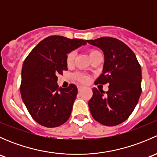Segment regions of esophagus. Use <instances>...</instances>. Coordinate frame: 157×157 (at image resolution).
I'll list each match as a JSON object with an SVG mask.
<instances>
[{"label":"esophagus","mask_w":157,"mask_h":157,"mask_svg":"<svg viewBox=\"0 0 157 157\" xmlns=\"http://www.w3.org/2000/svg\"><path fill=\"white\" fill-rule=\"evenodd\" d=\"M83 86H77V90H78L79 92L82 91V90H83Z\"/></svg>","instance_id":"obj_1"}]
</instances>
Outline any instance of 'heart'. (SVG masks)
<instances>
[{"mask_svg": "<svg viewBox=\"0 0 157 157\" xmlns=\"http://www.w3.org/2000/svg\"><path fill=\"white\" fill-rule=\"evenodd\" d=\"M98 53H99V52H98V51L94 50V49H90L88 52V55L90 58ZM75 57L76 52H74V51H71V52H70L69 53L67 54V57H66V63H67V65H72L73 63H74V59H75ZM74 77H75V79L77 81L80 82V83H88L89 80H90V77H89L88 76L83 74H80V73H76V74H74Z\"/></svg>", "mask_w": 157, "mask_h": 157, "instance_id": "1", "label": "heart"}]
</instances>
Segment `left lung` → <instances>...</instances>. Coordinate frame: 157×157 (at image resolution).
I'll return each mask as SVG.
<instances>
[{
	"label": "left lung",
	"mask_w": 157,
	"mask_h": 157,
	"mask_svg": "<svg viewBox=\"0 0 157 157\" xmlns=\"http://www.w3.org/2000/svg\"><path fill=\"white\" fill-rule=\"evenodd\" d=\"M101 48L105 56L102 74L95 84L109 83V90L93 88L88 102L92 116L100 124L115 126L124 122L137 105L141 93V67L127 45L112 37L86 40Z\"/></svg>",
	"instance_id": "left-lung-1"
}]
</instances>
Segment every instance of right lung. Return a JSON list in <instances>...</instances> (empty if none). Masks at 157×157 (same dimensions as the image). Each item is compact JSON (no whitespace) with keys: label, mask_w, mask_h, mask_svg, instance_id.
Listing matches in <instances>:
<instances>
[{"label":"right lung","mask_w":157,"mask_h":157,"mask_svg":"<svg viewBox=\"0 0 157 157\" xmlns=\"http://www.w3.org/2000/svg\"><path fill=\"white\" fill-rule=\"evenodd\" d=\"M87 41L51 36L41 41L28 55L22 67L20 93L32 118L46 128H55L68 120L77 88H60L58 74L67 71L66 57Z\"/></svg>","instance_id":"1"}]
</instances>
